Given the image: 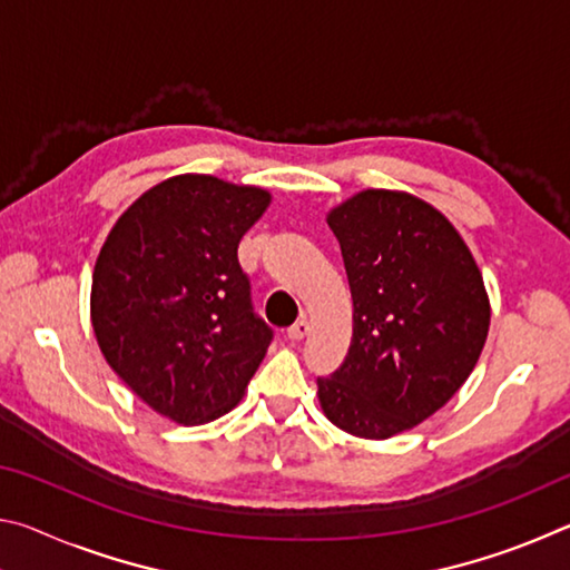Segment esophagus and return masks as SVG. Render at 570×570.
<instances>
[{
  "label": "esophagus",
  "mask_w": 570,
  "mask_h": 570,
  "mask_svg": "<svg viewBox=\"0 0 570 570\" xmlns=\"http://www.w3.org/2000/svg\"><path fill=\"white\" fill-rule=\"evenodd\" d=\"M288 340H292V342H302L304 340V336L308 334V322L306 320H298L294 326H288Z\"/></svg>",
  "instance_id": "obj_1"
}]
</instances>
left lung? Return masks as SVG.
Listing matches in <instances>:
<instances>
[{"label": "left lung", "instance_id": "1", "mask_svg": "<svg viewBox=\"0 0 570 570\" xmlns=\"http://www.w3.org/2000/svg\"><path fill=\"white\" fill-rule=\"evenodd\" d=\"M352 292V344L320 377L326 420L364 440L412 430L475 370L490 326L482 274L458 228L404 190L366 188L330 210Z\"/></svg>", "mask_w": 570, "mask_h": 570}]
</instances>
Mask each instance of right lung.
I'll list each match as a JSON object with an SVG mask.
<instances>
[{
  "mask_svg": "<svg viewBox=\"0 0 570 570\" xmlns=\"http://www.w3.org/2000/svg\"><path fill=\"white\" fill-rule=\"evenodd\" d=\"M272 193L204 173L158 183L115 220L92 272L90 320L112 372L163 417L236 407L274 332L250 308L238 244Z\"/></svg>",
  "mask_w": 570,
  "mask_h": 570,
  "instance_id": "right-lung-1",
  "label": "right lung"
}]
</instances>
